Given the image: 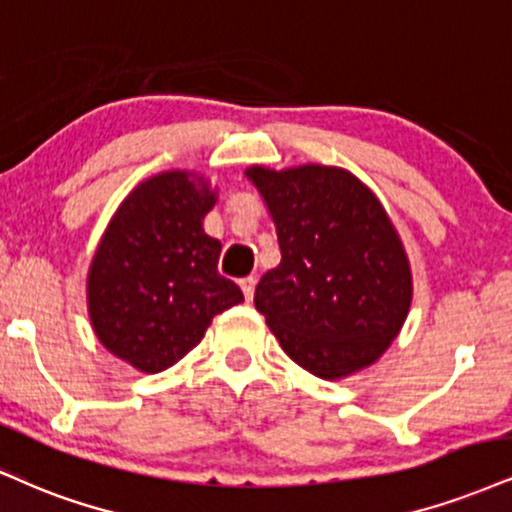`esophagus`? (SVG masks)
<instances>
[{"instance_id":"obj_1","label":"esophagus","mask_w":512,"mask_h":512,"mask_svg":"<svg viewBox=\"0 0 512 512\" xmlns=\"http://www.w3.org/2000/svg\"><path fill=\"white\" fill-rule=\"evenodd\" d=\"M255 286H257V276H245V279H240V288H243L245 300H252V295H255Z\"/></svg>"}]
</instances>
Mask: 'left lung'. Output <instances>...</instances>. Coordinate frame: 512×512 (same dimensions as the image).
Here are the masks:
<instances>
[{"instance_id":"left-lung-1","label":"left lung","mask_w":512,"mask_h":512,"mask_svg":"<svg viewBox=\"0 0 512 512\" xmlns=\"http://www.w3.org/2000/svg\"><path fill=\"white\" fill-rule=\"evenodd\" d=\"M276 224L281 262L255 307L293 362L322 379L372 365L398 336L412 281L398 233L372 190L336 166L248 171Z\"/></svg>"}]
</instances>
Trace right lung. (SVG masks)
Masks as SVG:
<instances>
[{
  "mask_svg": "<svg viewBox=\"0 0 512 512\" xmlns=\"http://www.w3.org/2000/svg\"><path fill=\"white\" fill-rule=\"evenodd\" d=\"M183 171L155 176L123 200L88 276L102 346L140 372H162L200 343L214 315L243 303L219 274L221 243L202 231L214 205Z\"/></svg>",
  "mask_w": 512,
  "mask_h": 512,
  "instance_id": "1",
  "label": "right lung"
}]
</instances>
